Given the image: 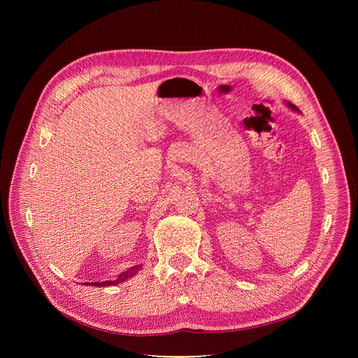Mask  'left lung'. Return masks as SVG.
I'll return each instance as SVG.
<instances>
[{
    "label": "left lung",
    "instance_id": "1",
    "mask_svg": "<svg viewBox=\"0 0 358 358\" xmlns=\"http://www.w3.org/2000/svg\"><path fill=\"white\" fill-rule=\"evenodd\" d=\"M286 105H287V106H289L290 109H293V110H299V109H297V108H296L294 105H292V103H290V101H287V103H286Z\"/></svg>",
    "mask_w": 358,
    "mask_h": 358
}]
</instances>
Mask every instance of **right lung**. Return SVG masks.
<instances>
[{
    "instance_id": "right-lung-1",
    "label": "right lung",
    "mask_w": 358,
    "mask_h": 358,
    "mask_svg": "<svg viewBox=\"0 0 358 358\" xmlns=\"http://www.w3.org/2000/svg\"><path fill=\"white\" fill-rule=\"evenodd\" d=\"M138 268H131L130 271H127V272H124V273H122V275H119L117 276V279L116 280H106V282H92V283H86V285H92V286H115V285H117V283H122V282H124L126 279H129V278H131L134 273H136V271H137Z\"/></svg>"
}]
</instances>
